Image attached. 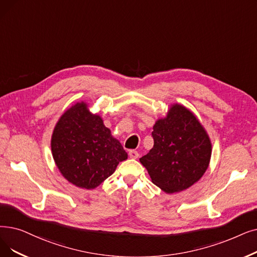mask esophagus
Masks as SVG:
<instances>
[{
	"instance_id": "obj_1",
	"label": "esophagus",
	"mask_w": 257,
	"mask_h": 257,
	"mask_svg": "<svg viewBox=\"0 0 257 257\" xmlns=\"http://www.w3.org/2000/svg\"><path fill=\"white\" fill-rule=\"evenodd\" d=\"M129 156L131 159H138L139 158V152L138 151H136V150H130L129 151Z\"/></svg>"
}]
</instances>
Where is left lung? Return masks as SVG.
Returning a JSON list of instances; mask_svg holds the SVG:
<instances>
[{
	"label": "left lung",
	"mask_w": 257,
	"mask_h": 257,
	"mask_svg": "<svg viewBox=\"0 0 257 257\" xmlns=\"http://www.w3.org/2000/svg\"><path fill=\"white\" fill-rule=\"evenodd\" d=\"M153 148L140 159L151 181L166 193L186 190L204 175L212 145L203 125L190 110L171 105L167 115L155 121Z\"/></svg>",
	"instance_id": "1"
}]
</instances>
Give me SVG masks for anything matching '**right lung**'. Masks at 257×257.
Returning a JSON list of instances; mask_svg holds the SVG:
<instances>
[{
	"label": "right lung",
	"mask_w": 257,
	"mask_h": 257,
	"mask_svg": "<svg viewBox=\"0 0 257 257\" xmlns=\"http://www.w3.org/2000/svg\"><path fill=\"white\" fill-rule=\"evenodd\" d=\"M55 165L69 183L94 189L112 174L128 154L98 114L76 103L58 120L51 138Z\"/></svg>",
	"instance_id": "right-lung-1"
}]
</instances>
